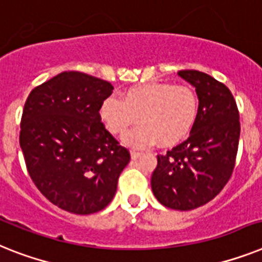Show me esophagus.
<instances>
[{
	"label": "esophagus",
	"instance_id": "34e87169",
	"mask_svg": "<svg viewBox=\"0 0 262 262\" xmlns=\"http://www.w3.org/2000/svg\"><path fill=\"white\" fill-rule=\"evenodd\" d=\"M140 155H142V152H140V151L131 150V158H133L134 161H135V159H138V158H140Z\"/></svg>",
	"mask_w": 262,
	"mask_h": 262
}]
</instances>
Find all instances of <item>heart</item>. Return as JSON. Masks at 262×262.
I'll list each match as a JSON object with an SVG mask.
<instances>
[{
	"mask_svg": "<svg viewBox=\"0 0 262 262\" xmlns=\"http://www.w3.org/2000/svg\"><path fill=\"white\" fill-rule=\"evenodd\" d=\"M200 112L198 96L190 87L170 83L129 88L122 97H107L100 116L112 134H123L139 118L140 124L123 136L124 143L146 147L171 146L189 135Z\"/></svg>",
	"mask_w": 262,
	"mask_h": 262,
	"instance_id": "b5f03b06",
	"label": "heart"
}]
</instances>
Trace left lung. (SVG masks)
Segmentation results:
<instances>
[{"instance_id": "obj_1", "label": "left lung", "mask_w": 262, "mask_h": 262, "mask_svg": "<svg viewBox=\"0 0 262 262\" xmlns=\"http://www.w3.org/2000/svg\"><path fill=\"white\" fill-rule=\"evenodd\" d=\"M178 75L195 87L200 112L190 136L158 155L151 189L163 206L193 210L218 195L232 177L239 140V114L232 92L206 73Z\"/></svg>"}]
</instances>
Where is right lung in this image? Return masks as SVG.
Segmentation results:
<instances>
[{"label":"right lung","mask_w":262,"mask_h":262,"mask_svg":"<svg viewBox=\"0 0 262 262\" xmlns=\"http://www.w3.org/2000/svg\"><path fill=\"white\" fill-rule=\"evenodd\" d=\"M111 83L67 71L32 90L24 105L19 146L30 178L53 205L73 214L112 201L129 151L101 123Z\"/></svg>","instance_id":"right-lung-1"}]
</instances>
